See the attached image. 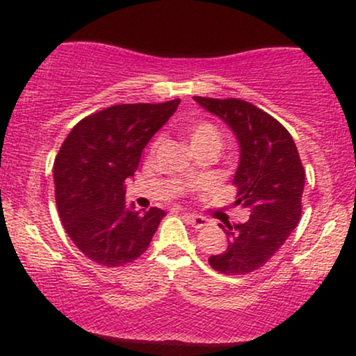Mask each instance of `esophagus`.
<instances>
[{
	"label": "esophagus",
	"instance_id": "obj_1",
	"mask_svg": "<svg viewBox=\"0 0 356 356\" xmlns=\"http://www.w3.org/2000/svg\"><path fill=\"white\" fill-rule=\"evenodd\" d=\"M184 218H186L187 222H189L192 227H195V229H201V227L207 226V222H209L206 218H202V216H197V214H184Z\"/></svg>",
	"mask_w": 356,
	"mask_h": 356
}]
</instances>
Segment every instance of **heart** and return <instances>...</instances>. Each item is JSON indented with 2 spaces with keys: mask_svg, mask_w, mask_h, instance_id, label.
<instances>
[{
  "mask_svg": "<svg viewBox=\"0 0 356 356\" xmlns=\"http://www.w3.org/2000/svg\"><path fill=\"white\" fill-rule=\"evenodd\" d=\"M184 132H186L187 138H189L192 149L199 145H207V144H218L220 142V134L218 127L212 125L211 122H191L184 127Z\"/></svg>",
  "mask_w": 356,
  "mask_h": 356,
  "instance_id": "obj_1",
  "label": "heart"
}]
</instances>
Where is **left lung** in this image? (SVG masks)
<instances>
[{
  "label": "left lung",
  "mask_w": 356,
  "mask_h": 356,
  "mask_svg": "<svg viewBox=\"0 0 356 356\" xmlns=\"http://www.w3.org/2000/svg\"><path fill=\"white\" fill-rule=\"evenodd\" d=\"M194 100L226 122L238 138L234 206L249 211L246 222L219 224L227 234V248L212 254L209 264L224 275H248L266 264L300 222L303 164L288 130L256 105L239 99Z\"/></svg>",
  "instance_id": "8db88e82"
}]
</instances>
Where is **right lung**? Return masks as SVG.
<instances>
[{
    "label": "right lung",
    "instance_id": "right-lung-1",
    "mask_svg": "<svg viewBox=\"0 0 356 356\" xmlns=\"http://www.w3.org/2000/svg\"><path fill=\"white\" fill-rule=\"evenodd\" d=\"M181 100L122 104L85 117L61 144L53 164L56 207L65 231L88 259L108 268L144 254L165 212L125 202L142 150Z\"/></svg>",
    "mask_w": 356,
    "mask_h": 356
}]
</instances>
